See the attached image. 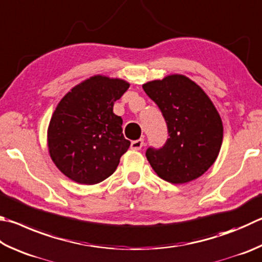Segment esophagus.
Wrapping results in <instances>:
<instances>
[{
  "label": "esophagus",
  "instance_id": "1",
  "mask_svg": "<svg viewBox=\"0 0 262 262\" xmlns=\"http://www.w3.org/2000/svg\"><path fill=\"white\" fill-rule=\"evenodd\" d=\"M144 145V142L143 139H140V140H135V141H132L130 143V147L133 150H141L142 147Z\"/></svg>",
  "mask_w": 262,
  "mask_h": 262
}]
</instances>
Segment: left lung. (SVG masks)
Returning <instances> with one entry per match:
<instances>
[{"label": "left lung", "mask_w": 262, "mask_h": 262, "mask_svg": "<svg viewBox=\"0 0 262 262\" xmlns=\"http://www.w3.org/2000/svg\"><path fill=\"white\" fill-rule=\"evenodd\" d=\"M143 89L163 113L169 136L160 149L146 150L151 167L174 184L202 177L217 158L223 137L221 118L212 101L181 74L146 82Z\"/></svg>", "instance_id": "8db88e82"}]
</instances>
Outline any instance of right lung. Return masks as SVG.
<instances>
[{"mask_svg":"<svg viewBox=\"0 0 262 262\" xmlns=\"http://www.w3.org/2000/svg\"><path fill=\"white\" fill-rule=\"evenodd\" d=\"M129 83L95 75L71 89L58 103L48 128L52 161L74 182L96 184L115 173L130 142L113 105Z\"/></svg>","mask_w":262,"mask_h":262,"instance_id":"right-lung-1","label":"right lung"}]
</instances>
